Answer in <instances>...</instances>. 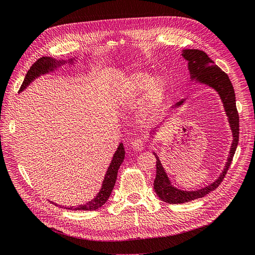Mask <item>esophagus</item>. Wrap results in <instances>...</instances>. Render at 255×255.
<instances>
[{
	"instance_id": "34e87169",
	"label": "esophagus",
	"mask_w": 255,
	"mask_h": 255,
	"mask_svg": "<svg viewBox=\"0 0 255 255\" xmlns=\"http://www.w3.org/2000/svg\"><path fill=\"white\" fill-rule=\"evenodd\" d=\"M146 146V143L142 140V139H135L133 142H132V148L133 150L137 151V152H140L142 151L144 148Z\"/></svg>"
}]
</instances>
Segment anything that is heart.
Returning a JSON list of instances; mask_svg holds the SVG:
<instances>
[{
    "instance_id": "heart-1",
    "label": "heart",
    "mask_w": 255,
    "mask_h": 255,
    "mask_svg": "<svg viewBox=\"0 0 255 255\" xmlns=\"http://www.w3.org/2000/svg\"><path fill=\"white\" fill-rule=\"evenodd\" d=\"M144 92V99L140 109L141 116L149 117L164 103L167 84L160 76H153L146 72H136L121 81L116 89V97L122 104L135 101Z\"/></svg>"
}]
</instances>
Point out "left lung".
Instances as JSON below:
<instances>
[{
  "mask_svg": "<svg viewBox=\"0 0 255 255\" xmlns=\"http://www.w3.org/2000/svg\"><path fill=\"white\" fill-rule=\"evenodd\" d=\"M182 56L188 61L190 79L207 85V86L212 87L219 94L229 118L231 129H232L233 133V142L232 145H231L228 161L220 176L214 183L208 185V186L195 191L180 190L172 186L171 182L169 181V177L167 176V173L165 172V169L160 164L159 158L154 153V155L156 157V176L155 180H154V190H155L156 195L159 197L161 201L170 204H180L192 201V200L206 196L211 191L217 188L220 183L223 181V179H225V176L229 170V167L231 163H232L239 139V116L236 109L235 92L228 74L223 72L217 65H215L214 61L203 51L196 49H186L183 50ZM183 102L184 100L177 102L175 106L182 105Z\"/></svg>",
  "mask_w": 255,
  "mask_h": 255,
  "instance_id": "1",
  "label": "left lung"
}]
</instances>
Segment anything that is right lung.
I'll return each instance as SVG.
<instances>
[{
  "mask_svg": "<svg viewBox=\"0 0 255 255\" xmlns=\"http://www.w3.org/2000/svg\"><path fill=\"white\" fill-rule=\"evenodd\" d=\"M73 59L71 58L69 59V63H73ZM67 61L65 60H56L52 57H47L43 56L41 58H39L38 60H36V63L33 64V66L29 68V70L27 71L24 81H23L21 87H20V91L24 90L28 85L30 84V82H33L38 76H40L41 74H45L49 73L51 71H53L54 69H56L57 67H59L60 65L66 64ZM125 148H123V144L120 143L117 151L115 152L112 163L107 169V172L105 174L104 181L102 184V187L100 189V191L98 192V195L96 196L95 199H92L91 201L87 202L86 204L83 205H79V206H70V207H66V206H61L60 207H65L66 210H72V211H96L98 208L101 207L102 205H104L106 203L107 200H109L113 188L115 186L116 180H117V173H118V169L120 167V165L122 164L123 159H125ZM53 203V202H52ZM55 204V203H53ZM57 205V204H55Z\"/></svg>",
  "mask_w": 255,
  "mask_h": 255,
  "instance_id": "obj_1",
  "label": "right lung"
}]
</instances>
